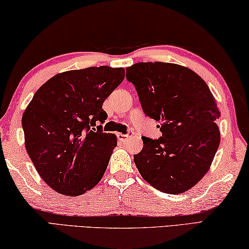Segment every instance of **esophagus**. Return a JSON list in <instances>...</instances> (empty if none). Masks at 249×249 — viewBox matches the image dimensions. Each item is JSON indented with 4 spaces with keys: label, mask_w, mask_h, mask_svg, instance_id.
Here are the masks:
<instances>
[{
    "label": "esophagus",
    "mask_w": 249,
    "mask_h": 249,
    "mask_svg": "<svg viewBox=\"0 0 249 249\" xmlns=\"http://www.w3.org/2000/svg\"><path fill=\"white\" fill-rule=\"evenodd\" d=\"M132 131H129L128 133H119L118 134V138H119V140L120 141H122V142H125V141H128L130 138L132 137Z\"/></svg>",
    "instance_id": "esophagus-1"
}]
</instances>
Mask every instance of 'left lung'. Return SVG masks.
<instances>
[{
  "label": "left lung",
  "instance_id": "left-lung-1",
  "mask_svg": "<svg viewBox=\"0 0 249 249\" xmlns=\"http://www.w3.org/2000/svg\"><path fill=\"white\" fill-rule=\"evenodd\" d=\"M142 110L162 137H142L134 154L141 177L164 193L190 190L209 171L219 145V110L209 86L191 69L170 63H138L125 69Z\"/></svg>",
  "mask_w": 249,
  "mask_h": 249
}]
</instances>
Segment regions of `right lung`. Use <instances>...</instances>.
<instances>
[{
	"mask_svg": "<svg viewBox=\"0 0 249 249\" xmlns=\"http://www.w3.org/2000/svg\"><path fill=\"white\" fill-rule=\"evenodd\" d=\"M124 78V68L69 71L33 97L22 118L26 151L53 190L77 196L101 180L117 138L103 131V104Z\"/></svg>",
	"mask_w": 249,
	"mask_h": 249,
	"instance_id": "add662e5",
	"label": "right lung"
}]
</instances>
